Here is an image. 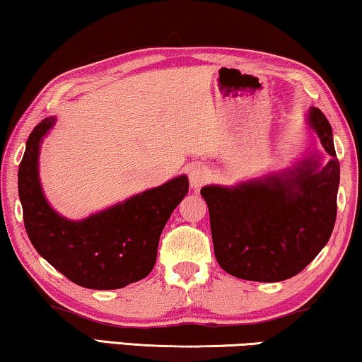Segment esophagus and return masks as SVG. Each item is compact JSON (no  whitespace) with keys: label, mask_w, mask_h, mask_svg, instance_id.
I'll list each match as a JSON object with an SVG mask.
<instances>
[{"label":"esophagus","mask_w":362,"mask_h":362,"mask_svg":"<svg viewBox=\"0 0 362 362\" xmlns=\"http://www.w3.org/2000/svg\"><path fill=\"white\" fill-rule=\"evenodd\" d=\"M210 180V171L205 165H194L191 170H189V182H191L192 187H200L204 186L205 182Z\"/></svg>","instance_id":"34e87169"}]
</instances>
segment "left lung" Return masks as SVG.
<instances>
[{
	"label": "left lung",
	"mask_w": 362,
	"mask_h": 362,
	"mask_svg": "<svg viewBox=\"0 0 362 362\" xmlns=\"http://www.w3.org/2000/svg\"><path fill=\"white\" fill-rule=\"evenodd\" d=\"M309 124L330 160H309L280 176L236 187L205 186L216 262L233 276L281 281L304 270L329 243L337 220L340 162L332 126L319 108Z\"/></svg>",
	"instance_id": "8db88e82"
}]
</instances>
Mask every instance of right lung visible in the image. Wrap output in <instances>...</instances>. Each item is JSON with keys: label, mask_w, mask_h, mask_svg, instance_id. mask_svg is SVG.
Wrapping results in <instances>:
<instances>
[{"label": "right lung", "mask_w": 362, "mask_h": 362, "mask_svg": "<svg viewBox=\"0 0 362 362\" xmlns=\"http://www.w3.org/2000/svg\"><path fill=\"white\" fill-rule=\"evenodd\" d=\"M53 123L54 118H45L33 127L19 165V197L30 243L79 286L118 290L142 280L157 260L166 221L187 194V177L177 176L81 221L66 220L49 207L38 181V150Z\"/></svg>", "instance_id": "right-lung-1"}]
</instances>
